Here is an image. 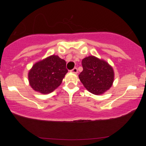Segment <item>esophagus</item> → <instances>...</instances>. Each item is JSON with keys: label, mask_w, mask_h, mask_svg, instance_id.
Here are the masks:
<instances>
[{"label": "esophagus", "mask_w": 146, "mask_h": 146, "mask_svg": "<svg viewBox=\"0 0 146 146\" xmlns=\"http://www.w3.org/2000/svg\"><path fill=\"white\" fill-rule=\"evenodd\" d=\"M71 71L72 73H78V69H77L76 68H74L73 70H71Z\"/></svg>", "instance_id": "esophagus-1"}]
</instances>
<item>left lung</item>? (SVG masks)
<instances>
[{
	"label": "left lung",
	"instance_id": "left-lung-1",
	"mask_svg": "<svg viewBox=\"0 0 146 146\" xmlns=\"http://www.w3.org/2000/svg\"><path fill=\"white\" fill-rule=\"evenodd\" d=\"M83 71L79 78L85 87L94 95H100L109 89L113 82V70L106 61L93 56L82 61Z\"/></svg>",
	"mask_w": 146,
	"mask_h": 146
}]
</instances>
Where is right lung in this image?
I'll list each match as a JSON object with an SVG mask.
<instances>
[{
    "mask_svg": "<svg viewBox=\"0 0 146 146\" xmlns=\"http://www.w3.org/2000/svg\"><path fill=\"white\" fill-rule=\"evenodd\" d=\"M66 65V61L56 55L35 63L28 74L31 86L43 94L53 92L68 72Z\"/></svg>",
    "mask_w": 146,
    "mask_h": 146,
    "instance_id": "right-lung-1",
    "label": "right lung"
}]
</instances>
